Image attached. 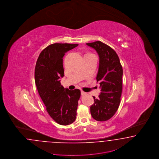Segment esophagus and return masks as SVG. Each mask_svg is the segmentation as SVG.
<instances>
[{
    "label": "esophagus",
    "mask_w": 159,
    "mask_h": 159,
    "mask_svg": "<svg viewBox=\"0 0 159 159\" xmlns=\"http://www.w3.org/2000/svg\"><path fill=\"white\" fill-rule=\"evenodd\" d=\"M87 94V93L86 92H84V91H81V95H86Z\"/></svg>",
    "instance_id": "34e87169"
}]
</instances>
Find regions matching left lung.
<instances>
[{"label": "left lung", "instance_id": "obj_1", "mask_svg": "<svg viewBox=\"0 0 159 159\" xmlns=\"http://www.w3.org/2000/svg\"><path fill=\"white\" fill-rule=\"evenodd\" d=\"M94 48L99 57L97 81L101 93L91 106L92 118L97 121H106L117 111L122 92L123 69L118 54L111 47L100 41L86 44Z\"/></svg>", "mask_w": 159, "mask_h": 159}]
</instances>
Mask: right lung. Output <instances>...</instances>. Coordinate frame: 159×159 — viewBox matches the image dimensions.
<instances>
[{"label":"right lung","mask_w":159,"mask_h":159,"mask_svg":"<svg viewBox=\"0 0 159 159\" xmlns=\"http://www.w3.org/2000/svg\"><path fill=\"white\" fill-rule=\"evenodd\" d=\"M77 44L54 43L47 47L36 62L34 78L36 87L47 112L57 123L68 125L77 116L78 101L81 96L78 89L70 91L61 85L64 76L63 57Z\"/></svg>","instance_id":"obj_1"}]
</instances>
